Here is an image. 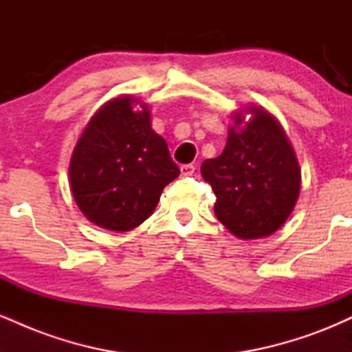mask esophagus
I'll return each instance as SVG.
<instances>
[{"instance_id":"obj_1","label":"esophagus","mask_w":352,"mask_h":352,"mask_svg":"<svg viewBox=\"0 0 352 352\" xmlns=\"http://www.w3.org/2000/svg\"><path fill=\"white\" fill-rule=\"evenodd\" d=\"M193 172H195V165H192V164L182 165V167H180V173H182V175H184V177L193 175Z\"/></svg>"}]
</instances>
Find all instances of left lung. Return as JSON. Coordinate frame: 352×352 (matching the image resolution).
Wrapping results in <instances>:
<instances>
[{
	"label": "left lung",
	"instance_id": "left-lung-1",
	"mask_svg": "<svg viewBox=\"0 0 352 352\" xmlns=\"http://www.w3.org/2000/svg\"><path fill=\"white\" fill-rule=\"evenodd\" d=\"M235 112L228 140L217 159L201 164V177L215 193V215L233 235L256 240L276 232L292 215L301 170L276 117L263 107Z\"/></svg>",
	"mask_w": 352,
	"mask_h": 352
}]
</instances>
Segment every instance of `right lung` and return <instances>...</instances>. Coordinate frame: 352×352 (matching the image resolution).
Returning <instances> with one entry per match:
<instances>
[{"instance_id":"1","label":"right lung","mask_w":352,"mask_h":352,"mask_svg":"<svg viewBox=\"0 0 352 352\" xmlns=\"http://www.w3.org/2000/svg\"><path fill=\"white\" fill-rule=\"evenodd\" d=\"M179 175L167 142L152 131L148 106L132 96L109 100L91 117L69 164L79 210L112 232H129L147 220L165 185Z\"/></svg>"}]
</instances>
